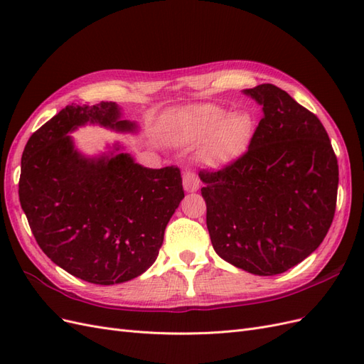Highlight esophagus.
Instances as JSON below:
<instances>
[{"label": "esophagus", "instance_id": "1", "mask_svg": "<svg viewBox=\"0 0 364 364\" xmlns=\"http://www.w3.org/2000/svg\"><path fill=\"white\" fill-rule=\"evenodd\" d=\"M183 188L188 193H194L200 188V179L194 171H185L183 173Z\"/></svg>", "mask_w": 364, "mask_h": 364}]
</instances>
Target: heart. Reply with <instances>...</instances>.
Segmentation results:
<instances>
[{
    "label": "heart",
    "mask_w": 364,
    "mask_h": 364,
    "mask_svg": "<svg viewBox=\"0 0 364 364\" xmlns=\"http://www.w3.org/2000/svg\"><path fill=\"white\" fill-rule=\"evenodd\" d=\"M225 114L217 106L202 105L186 107L173 117L182 141L188 144L205 141L200 158L214 167L243 155L252 138L253 123L249 114L232 112L226 117Z\"/></svg>",
    "instance_id": "1"
}]
</instances>
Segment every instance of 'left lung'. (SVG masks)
<instances>
[{"instance_id":"1","label":"left lung","mask_w":364,"mask_h":364,"mask_svg":"<svg viewBox=\"0 0 364 364\" xmlns=\"http://www.w3.org/2000/svg\"><path fill=\"white\" fill-rule=\"evenodd\" d=\"M243 92L262 118L243 156L199 173L206 226L220 258L272 277L321 246L336 213L338 164L321 119L281 87Z\"/></svg>"}]
</instances>
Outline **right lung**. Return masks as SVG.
<instances>
[{"label": "right lung", "mask_w": 364, "mask_h": 364, "mask_svg": "<svg viewBox=\"0 0 364 364\" xmlns=\"http://www.w3.org/2000/svg\"><path fill=\"white\" fill-rule=\"evenodd\" d=\"M86 123L136 132L117 103L70 105L27 141L19 202L43 253L91 284L134 279L156 261L164 232L183 199L178 167L136 164L118 142L85 156L68 135Z\"/></svg>", "instance_id": "obj_1"}]
</instances>
